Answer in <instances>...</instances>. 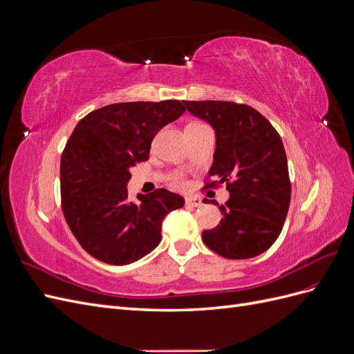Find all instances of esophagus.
Returning a JSON list of instances; mask_svg holds the SVG:
<instances>
[{"mask_svg":"<svg viewBox=\"0 0 354 354\" xmlns=\"http://www.w3.org/2000/svg\"><path fill=\"white\" fill-rule=\"evenodd\" d=\"M186 207H201L202 205V199L201 198H196V196H190V198H186L185 201Z\"/></svg>","mask_w":354,"mask_h":354,"instance_id":"esophagus-1","label":"esophagus"}]
</instances>
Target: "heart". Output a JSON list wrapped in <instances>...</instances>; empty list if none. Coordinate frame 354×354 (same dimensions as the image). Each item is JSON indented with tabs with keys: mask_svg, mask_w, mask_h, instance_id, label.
Here are the masks:
<instances>
[{
	"mask_svg": "<svg viewBox=\"0 0 354 354\" xmlns=\"http://www.w3.org/2000/svg\"><path fill=\"white\" fill-rule=\"evenodd\" d=\"M169 183L173 185L174 187H178V189H185L187 186L185 177L178 174V173H174V174L169 176Z\"/></svg>",
	"mask_w": 354,
	"mask_h": 354,
	"instance_id": "heart-1",
	"label": "heart"
}]
</instances>
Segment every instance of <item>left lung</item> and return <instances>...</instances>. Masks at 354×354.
Returning <instances> with one entry per match:
<instances>
[{
    "mask_svg": "<svg viewBox=\"0 0 354 354\" xmlns=\"http://www.w3.org/2000/svg\"><path fill=\"white\" fill-rule=\"evenodd\" d=\"M183 103L192 115L216 130V152L208 173L214 180L205 189L226 185L230 194L220 205L223 218L218 226L202 232L203 243L230 260L260 255L281 234L291 201L281 136L248 104L221 100Z\"/></svg>",
    "mask_w": 354,
    "mask_h": 354,
    "instance_id": "1",
    "label": "left lung"
}]
</instances>
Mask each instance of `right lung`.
I'll return each instance as SVG.
<instances>
[{
  "instance_id": "right-lung-1",
  "label": "right lung",
  "mask_w": 354,
  "mask_h": 354,
  "mask_svg": "<svg viewBox=\"0 0 354 354\" xmlns=\"http://www.w3.org/2000/svg\"><path fill=\"white\" fill-rule=\"evenodd\" d=\"M186 108L178 100L113 103L85 115L62 153V211L80 245L95 260L130 264L155 250L180 195L156 189L128 201L130 169L145 162L153 137Z\"/></svg>"
}]
</instances>
